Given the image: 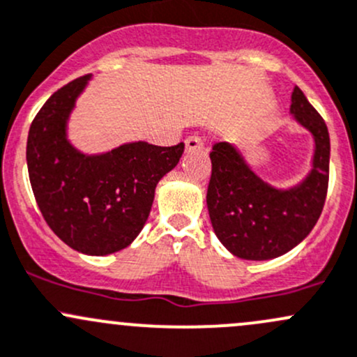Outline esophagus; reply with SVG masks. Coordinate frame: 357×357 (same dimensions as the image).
Returning a JSON list of instances; mask_svg holds the SVG:
<instances>
[{
	"instance_id": "34e87169",
	"label": "esophagus",
	"mask_w": 357,
	"mask_h": 357,
	"mask_svg": "<svg viewBox=\"0 0 357 357\" xmlns=\"http://www.w3.org/2000/svg\"><path fill=\"white\" fill-rule=\"evenodd\" d=\"M185 145H186V150H188V152H193V150H202V149H204V142H202L198 137H193V135L186 138Z\"/></svg>"
}]
</instances>
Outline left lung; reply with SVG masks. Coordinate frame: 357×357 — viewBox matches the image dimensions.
<instances>
[{"instance_id":"1","label":"left lung","mask_w":357,"mask_h":357,"mask_svg":"<svg viewBox=\"0 0 357 357\" xmlns=\"http://www.w3.org/2000/svg\"><path fill=\"white\" fill-rule=\"evenodd\" d=\"M292 119L311 135V169L296 185L277 188L253 171L241 149L229 142L210 152L207 208L213 232L234 257L272 260L298 246L317 224L328 188L330 137L301 89L291 96Z\"/></svg>"}]
</instances>
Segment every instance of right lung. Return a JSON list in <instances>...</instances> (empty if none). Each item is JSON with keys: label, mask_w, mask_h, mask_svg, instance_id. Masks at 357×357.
I'll list each match as a JSON object with an SVG mask.
<instances>
[{"label": "right lung", "mask_w": 357, "mask_h": 357, "mask_svg": "<svg viewBox=\"0 0 357 357\" xmlns=\"http://www.w3.org/2000/svg\"><path fill=\"white\" fill-rule=\"evenodd\" d=\"M90 80L92 75L70 82L40 107L29 130L27 167L52 232L75 251L104 257L140 234L157 183L178 166L185 144L157 147L140 140L100 153L78 150L68 123Z\"/></svg>", "instance_id": "1"}]
</instances>
